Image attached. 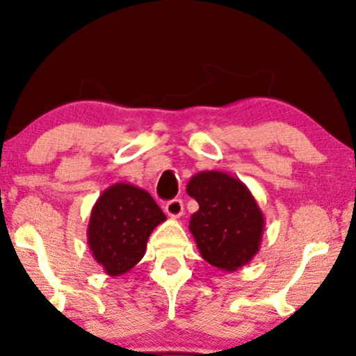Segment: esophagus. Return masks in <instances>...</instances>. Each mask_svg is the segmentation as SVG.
Here are the masks:
<instances>
[{
    "instance_id": "esophagus-1",
    "label": "esophagus",
    "mask_w": 356,
    "mask_h": 356,
    "mask_svg": "<svg viewBox=\"0 0 356 356\" xmlns=\"http://www.w3.org/2000/svg\"><path fill=\"white\" fill-rule=\"evenodd\" d=\"M183 201L181 199H173V201H170L165 204V212H167L168 217L172 218H178L181 217L183 213Z\"/></svg>"
}]
</instances>
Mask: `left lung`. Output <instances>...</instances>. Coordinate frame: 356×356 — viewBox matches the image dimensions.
<instances>
[{
	"label": "left lung",
	"instance_id": "left-lung-1",
	"mask_svg": "<svg viewBox=\"0 0 356 356\" xmlns=\"http://www.w3.org/2000/svg\"><path fill=\"white\" fill-rule=\"evenodd\" d=\"M186 193L199 204L189 220L197 250L209 264L235 272L257 254L264 235V213L240 179L223 172H199Z\"/></svg>",
	"mask_w": 356,
	"mask_h": 356
}]
</instances>
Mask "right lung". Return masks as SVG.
I'll return each mask as SVG.
<instances>
[{"label": "right lung", "mask_w": 356, "mask_h": 356, "mask_svg": "<svg viewBox=\"0 0 356 356\" xmlns=\"http://www.w3.org/2000/svg\"><path fill=\"white\" fill-rule=\"evenodd\" d=\"M165 220L145 189L129 183L111 184L90 212L87 243L92 256L105 274L123 275L143 259L150 233Z\"/></svg>", "instance_id": "right-lung-1"}]
</instances>
